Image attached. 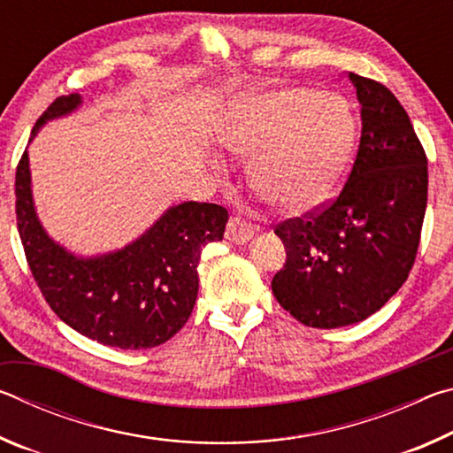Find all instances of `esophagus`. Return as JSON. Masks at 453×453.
Masks as SVG:
<instances>
[{
  "label": "esophagus",
  "instance_id": "esophagus-1",
  "mask_svg": "<svg viewBox=\"0 0 453 453\" xmlns=\"http://www.w3.org/2000/svg\"><path fill=\"white\" fill-rule=\"evenodd\" d=\"M256 234V227L250 224V221H245L240 216H232L227 221V227H226V237L229 242L234 243H245L250 242L251 237Z\"/></svg>",
  "mask_w": 453,
  "mask_h": 453
}]
</instances>
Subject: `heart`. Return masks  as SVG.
<instances>
[{
	"label": "heart",
	"instance_id": "heart-1",
	"mask_svg": "<svg viewBox=\"0 0 453 453\" xmlns=\"http://www.w3.org/2000/svg\"><path fill=\"white\" fill-rule=\"evenodd\" d=\"M235 156L256 153L250 180L257 194L300 211L334 194L354 153L356 118L346 99L310 88L250 94L221 129Z\"/></svg>",
	"mask_w": 453,
	"mask_h": 453
}]
</instances>
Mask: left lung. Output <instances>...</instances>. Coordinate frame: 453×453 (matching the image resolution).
<instances>
[{
    "instance_id": "obj_1",
    "label": "left lung",
    "mask_w": 453,
    "mask_h": 453,
    "mask_svg": "<svg viewBox=\"0 0 453 453\" xmlns=\"http://www.w3.org/2000/svg\"><path fill=\"white\" fill-rule=\"evenodd\" d=\"M362 135L346 186L329 203L273 232L286 264L275 300L297 321L332 329L357 324L403 286L416 262L427 203V157L408 113L383 83L349 73Z\"/></svg>"
}]
</instances>
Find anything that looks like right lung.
I'll return each instance as SVG.
<instances>
[{
	"instance_id": "right-lung-1",
	"label": "right lung",
	"mask_w": 453,
	"mask_h": 453,
	"mask_svg": "<svg viewBox=\"0 0 453 453\" xmlns=\"http://www.w3.org/2000/svg\"><path fill=\"white\" fill-rule=\"evenodd\" d=\"M81 104L59 96L35 121L65 116ZM15 216L26 259L45 302L81 335L119 349H148L180 332L197 297L202 250L224 237L227 210L186 202L167 210L127 248L81 259L50 240L37 221L27 151L15 170Z\"/></svg>"
}]
</instances>
